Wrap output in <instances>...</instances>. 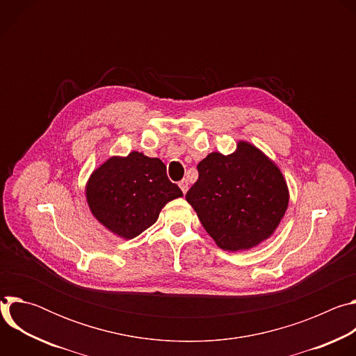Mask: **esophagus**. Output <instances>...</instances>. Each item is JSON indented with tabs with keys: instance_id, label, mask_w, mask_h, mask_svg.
Wrapping results in <instances>:
<instances>
[{
	"instance_id": "obj_1",
	"label": "esophagus",
	"mask_w": 356,
	"mask_h": 356,
	"mask_svg": "<svg viewBox=\"0 0 356 356\" xmlns=\"http://www.w3.org/2000/svg\"><path fill=\"white\" fill-rule=\"evenodd\" d=\"M179 187L181 188V191L186 194L187 193V190H188V181L186 180V179H183L180 183H179Z\"/></svg>"
}]
</instances>
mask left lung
Returning <instances> with one entry per match:
<instances>
[{
	"label": "left lung",
	"mask_w": 356,
	"mask_h": 356,
	"mask_svg": "<svg viewBox=\"0 0 356 356\" xmlns=\"http://www.w3.org/2000/svg\"><path fill=\"white\" fill-rule=\"evenodd\" d=\"M197 169L186 200L221 249L249 250L275 234L289 206V187L259 147L238 140L232 154L211 152Z\"/></svg>",
	"instance_id": "obj_1"
}]
</instances>
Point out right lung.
<instances>
[{"mask_svg": "<svg viewBox=\"0 0 356 356\" xmlns=\"http://www.w3.org/2000/svg\"><path fill=\"white\" fill-rule=\"evenodd\" d=\"M183 197L165 163L140 152L111 156L90 175L86 200L92 217L114 235L132 239L154 225L169 201Z\"/></svg>", "mask_w": 356, "mask_h": 356, "instance_id": "obj_1", "label": "right lung"}]
</instances>
